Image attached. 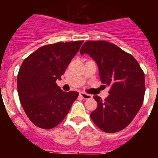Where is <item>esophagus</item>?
<instances>
[{"instance_id":"obj_1","label":"esophagus","mask_w":158,"mask_h":158,"mask_svg":"<svg viewBox=\"0 0 158 158\" xmlns=\"http://www.w3.org/2000/svg\"><path fill=\"white\" fill-rule=\"evenodd\" d=\"M80 96H81V97H82V98H83V99H85V100H88V99H91V98H92V96H91V95L87 94V93H83V92H81V93H80Z\"/></svg>"}]
</instances>
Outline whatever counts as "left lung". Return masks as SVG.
I'll return each instance as SVG.
<instances>
[{"mask_svg": "<svg viewBox=\"0 0 158 158\" xmlns=\"http://www.w3.org/2000/svg\"><path fill=\"white\" fill-rule=\"evenodd\" d=\"M88 54L99 68L100 81L111 86L104 100L94 96L97 107L90 117L107 133L123 130L139 112L144 100L145 74L131 54L107 41H87L80 51Z\"/></svg>", "mask_w": 158, "mask_h": 158, "instance_id": "8db88e82", "label": "left lung"}]
</instances>
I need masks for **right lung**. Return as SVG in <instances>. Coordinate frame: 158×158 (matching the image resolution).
<instances>
[{"mask_svg": "<svg viewBox=\"0 0 158 158\" xmlns=\"http://www.w3.org/2000/svg\"><path fill=\"white\" fill-rule=\"evenodd\" d=\"M83 41L59 42L43 46L23 60L17 75L19 101L38 127L51 129L63 120L77 92H64L56 83L65 73Z\"/></svg>", "mask_w": 158, "mask_h": 158, "instance_id": "add662e5", "label": "right lung"}]
</instances>
